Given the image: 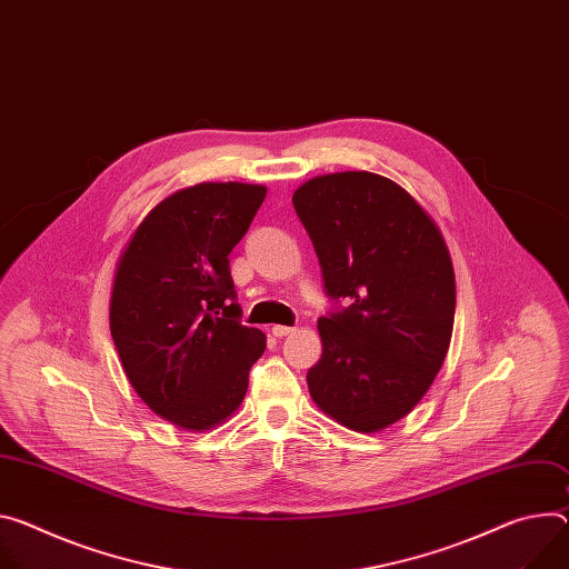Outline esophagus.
I'll return each mask as SVG.
<instances>
[{"instance_id": "1", "label": "esophagus", "mask_w": 569, "mask_h": 569, "mask_svg": "<svg viewBox=\"0 0 569 569\" xmlns=\"http://www.w3.org/2000/svg\"><path fill=\"white\" fill-rule=\"evenodd\" d=\"M295 329L292 327H283V325H277V327H272V333L277 336V338H283V336H290Z\"/></svg>"}]
</instances>
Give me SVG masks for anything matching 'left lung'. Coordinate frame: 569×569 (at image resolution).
<instances>
[{
  "instance_id": "8db88e82",
  "label": "left lung",
  "mask_w": 569,
  "mask_h": 569,
  "mask_svg": "<svg viewBox=\"0 0 569 569\" xmlns=\"http://www.w3.org/2000/svg\"><path fill=\"white\" fill-rule=\"evenodd\" d=\"M292 206L336 306L318 320L322 358L308 370L313 401L347 429L381 431L418 406L451 340L456 279L422 206L372 172L299 186Z\"/></svg>"
}]
</instances>
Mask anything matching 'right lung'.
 I'll list each match as a JSON object with an SVG mask.
<instances>
[{
	"mask_svg": "<svg viewBox=\"0 0 569 569\" xmlns=\"http://www.w3.org/2000/svg\"><path fill=\"white\" fill-rule=\"evenodd\" d=\"M266 186L199 183L163 199L131 236L111 292L124 375L168 422L206 431L242 403L266 333L240 322L229 253Z\"/></svg>",
	"mask_w": 569,
	"mask_h": 569,
	"instance_id": "add662e5",
	"label": "right lung"
}]
</instances>
